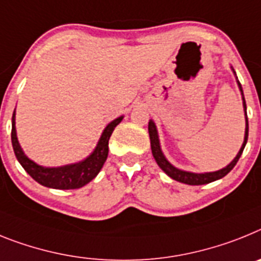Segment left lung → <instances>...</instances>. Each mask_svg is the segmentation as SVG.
<instances>
[{
  "label": "left lung",
  "mask_w": 261,
  "mask_h": 261,
  "mask_svg": "<svg viewBox=\"0 0 261 261\" xmlns=\"http://www.w3.org/2000/svg\"><path fill=\"white\" fill-rule=\"evenodd\" d=\"M234 74L235 73L234 68L231 67ZM237 83L238 87H239L240 93H242V99H243V109H244V115H246V131H244V140L243 144L240 147L239 152L238 155L235 156L234 160L230 163L228 165H226L225 168L219 169V171L215 172H203V173H196V172H189V171H182V169L176 168L174 165H172L171 163L167 160V158L164 156L162 151V147H160V140H159V134H158V128H156V124L152 119H149L148 122V134H149V140H151V149H152V155L155 158L156 163L165 173L168 174L169 177L173 178L176 181H180L182 184H188V185H205L209 184V182H213L215 180H219V178L225 177L226 174L231 171V169L234 168L235 164L238 163L239 158L242 156V152H243L244 147H246L247 139H248V118H247V106H246V99H244V94H243V89H242V85L238 81L237 77Z\"/></svg>",
  "instance_id": "left-lung-1"
}]
</instances>
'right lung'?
<instances>
[{"label":"right lung","instance_id":"1","mask_svg":"<svg viewBox=\"0 0 261 261\" xmlns=\"http://www.w3.org/2000/svg\"><path fill=\"white\" fill-rule=\"evenodd\" d=\"M123 115L115 118L105 127L101 134L96 148L89 156L73 164L62 165V167H43L36 164L34 160L24 155L21 144L18 142L17 130H15V110L11 118V144L17 156L18 162L21 163L24 171L40 185L52 189H79L87 185L96 177L101 168L105 164L109 153V139L113 131L121 123Z\"/></svg>","mask_w":261,"mask_h":261}]
</instances>
